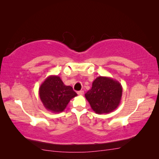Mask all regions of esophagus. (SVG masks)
I'll list each match as a JSON object with an SVG mask.
<instances>
[{
    "label": "esophagus",
    "mask_w": 159,
    "mask_h": 159,
    "mask_svg": "<svg viewBox=\"0 0 159 159\" xmlns=\"http://www.w3.org/2000/svg\"><path fill=\"white\" fill-rule=\"evenodd\" d=\"M77 93L79 94V95H83L84 93V92L83 90H80V91H79V92H77Z\"/></svg>",
    "instance_id": "esophagus-1"
}]
</instances>
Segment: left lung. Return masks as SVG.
<instances>
[{
    "label": "left lung",
    "instance_id": "8db88e82",
    "mask_svg": "<svg viewBox=\"0 0 159 159\" xmlns=\"http://www.w3.org/2000/svg\"><path fill=\"white\" fill-rule=\"evenodd\" d=\"M92 110L97 114L109 113L116 110L122 96L121 83L111 77L98 76L85 94Z\"/></svg>",
    "mask_w": 159,
    "mask_h": 159
}]
</instances>
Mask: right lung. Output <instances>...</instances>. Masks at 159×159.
I'll use <instances>...</instances> for the list:
<instances>
[{"instance_id":"add662e5","label":"right lung","mask_w":159,"mask_h":159,"mask_svg":"<svg viewBox=\"0 0 159 159\" xmlns=\"http://www.w3.org/2000/svg\"><path fill=\"white\" fill-rule=\"evenodd\" d=\"M39 95L43 105L52 113L65 110L69 102L77 93L71 86H67L57 75L47 77L39 88Z\"/></svg>"}]
</instances>
